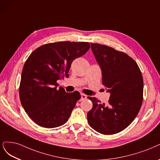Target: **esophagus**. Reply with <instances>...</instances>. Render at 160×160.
Segmentation results:
<instances>
[{"label": "esophagus", "instance_id": "obj_1", "mask_svg": "<svg viewBox=\"0 0 160 160\" xmlns=\"http://www.w3.org/2000/svg\"><path fill=\"white\" fill-rule=\"evenodd\" d=\"M87 95H84V94H81V100H85V99L87 98Z\"/></svg>", "mask_w": 160, "mask_h": 160}]
</instances>
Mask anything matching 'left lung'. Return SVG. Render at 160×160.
Instances as JSON below:
<instances>
[{
  "instance_id": "left-lung-1",
  "label": "left lung",
  "mask_w": 160,
  "mask_h": 160,
  "mask_svg": "<svg viewBox=\"0 0 160 160\" xmlns=\"http://www.w3.org/2000/svg\"><path fill=\"white\" fill-rule=\"evenodd\" d=\"M91 46L101 69L102 85L111 95L108 104L88 97L92 108L87 113V121L98 132L114 134L127 128L140 111L142 75L138 65L126 53L98 43H91Z\"/></svg>"
}]
</instances>
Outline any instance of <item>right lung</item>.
<instances>
[{"label": "right lung", "instance_id": "right-lung-1", "mask_svg": "<svg viewBox=\"0 0 160 160\" xmlns=\"http://www.w3.org/2000/svg\"><path fill=\"white\" fill-rule=\"evenodd\" d=\"M90 48L88 42H59L43 45L27 59L21 75L20 99L29 117L43 128H56L68 120L78 91L66 92L57 81L69 76L73 60Z\"/></svg>", "mask_w": 160, "mask_h": 160}]
</instances>
